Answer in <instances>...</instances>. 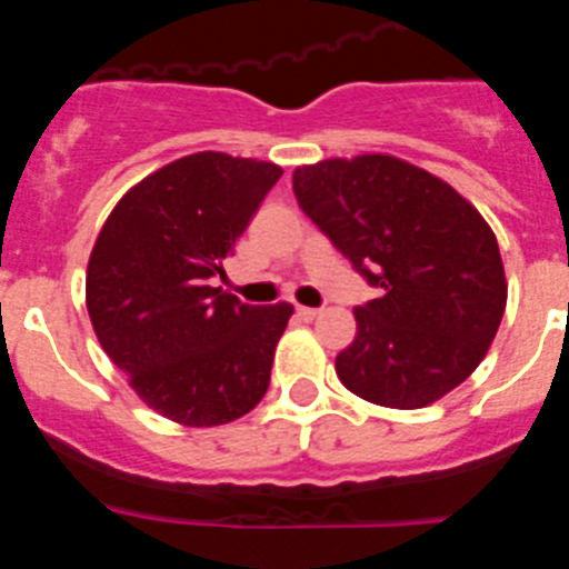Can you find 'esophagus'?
Returning a JSON list of instances; mask_svg holds the SVG:
<instances>
[{
	"instance_id": "obj_1",
	"label": "esophagus",
	"mask_w": 569,
	"mask_h": 569,
	"mask_svg": "<svg viewBox=\"0 0 569 569\" xmlns=\"http://www.w3.org/2000/svg\"><path fill=\"white\" fill-rule=\"evenodd\" d=\"M296 313H299V319H305V321H313L316 316L321 313V310H316V308H305V305H299V308H296Z\"/></svg>"
}]
</instances>
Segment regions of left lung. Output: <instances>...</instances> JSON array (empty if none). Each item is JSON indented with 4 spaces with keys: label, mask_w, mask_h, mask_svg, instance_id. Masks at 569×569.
Instances as JSON below:
<instances>
[{
    "label": "left lung",
    "mask_w": 569,
    "mask_h": 569,
    "mask_svg": "<svg viewBox=\"0 0 569 569\" xmlns=\"http://www.w3.org/2000/svg\"><path fill=\"white\" fill-rule=\"evenodd\" d=\"M299 208L381 296L353 310L336 376L359 399L419 410L481 365L507 308L499 241L430 170L361 153L293 170Z\"/></svg>",
    "instance_id": "8db88e82"
}]
</instances>
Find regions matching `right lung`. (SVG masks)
<instances>
[{
  "label": "right lung",
  "instance_id": "right-lung-1",
  "mask_svg": "<svg viewBox=\"0 0 569 569\" xmlns=\"http://www.w3.org/2000/svg\"><path fill=\"white\" fill-rule=\"evenodd\" d=\"M281 168L202 150L116 202L90 250L84 305L99 345L164 419L219 427L268 393L293 305H241L213 288Z\"/></svg>",
  "mask_w": 569,
  "mask_h": 569
}]
</instances>
